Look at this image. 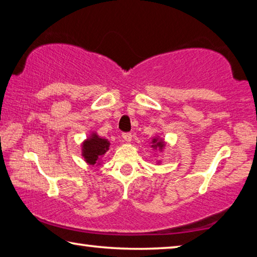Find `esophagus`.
<instances>
[{
    "label": "esophagus",
    "instance_id": "34e87169",
    "mask_svg": "<svg viewBox=\"0 0 257 257\" xmlns=\"http://www.w3.org/2000/svg\"><path fill=\"white\" fill-rule=\"evenodd\" d=\"M122 138H123L124 142L130 143V142H132V139H133V135L130 134V133H123L122 134Z\"/></svg>",
    "mask_w": 257,
    "mask_h": 257
}]
</instances>
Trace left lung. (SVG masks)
I'll use <instances>...</instances> for the list:
<instances>
[{"label": "left lung", "instance_id": "obj_1", "mask_svg": "<svg viewBox=\"0 0 257 257\" xmlns=\"http://www.w3.org/2000/svg\"><path fill=\"white\" fill-rule=\"evenodd\" d=\"M152 143H153V145H152L153 148H160V149H162L163 147H164V142L160 141V139H158V138H154L153 141H152Z\"/></svg>", "mask_w": 257, "mask_h": 257}]
</instances>
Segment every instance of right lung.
Segmentation results:
<instances>
[{
    "label": "right lung",
    "mask_w": 257,
    "mask_h": 257,
    "mask_svg": "<svg viewBox=\"0 0 257 257\" xmlns=\"http://www.w3.org/2000/svg\"><path fill=\"white\" fill-rule=\"evenodd\" d=\"M110 143L108 139L101 138L96 134H92L82 145V156L90 165H95L100 158L109 151Z\"/></svg>",
    "instance_id": "right-lung-1"
}]
</instances>
